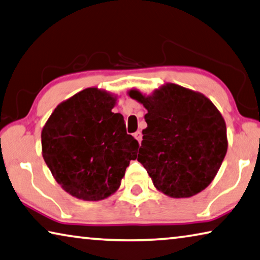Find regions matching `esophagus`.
Instances as JSON below:
<instances>
[{
    "instance_id": "1",
    "label": "esophagus",
    "mask_w": 260,
    "mask_h": 260,
    "mask_svg": "<svg viewBox=\"0 0 260 260\" xmlns=\"http://www.w3.org/2000/svg\"><path fill=\"white\" fill-rule=\"evenodd\" d=\"M134 138L138 140L139 142H141V140H142V133L140 131H138V132H135L134 133Z\"/></svg>"
}]
</instances>
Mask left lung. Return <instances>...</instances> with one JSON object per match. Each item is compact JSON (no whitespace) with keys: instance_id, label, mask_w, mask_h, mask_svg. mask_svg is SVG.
<instances>
[{"instance_id":"1","label":"left lung","mask_w":260,"mask_h":260,"mask_svg":"<svg viewBox=\"0 0 260 260\" xmlns=\"http://www.w3.org/2000/svg\"><path fill=\"white\" fill-rule=\"evenodd\" d=\"M128 93L148 111L138 160L155 187L171 198H189L207 187L228 148L224 119L215 105L174 83L151 96L135 89Z\"/></svg>"}]
</instances>
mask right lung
Listing matches in <instances>:
<instances>
[{
  "instance_id": "right-lung-1",
  "label": "right lung",
  "mask_w": 260,
  "mask_h": 260,
  "mask_svg": "<svg viewBox=\"0 0 260 260\" xmlns=\"http://www.w3.org/2000/svg\"><path fill=\"white\" fill-rule=\"evenodd\" d=\"M117 98L97 88L82 90L53 111L41 132L43 157L69 194L98 201L117 191L139 142L126 132Z\"/></svg>"
}]
</instances>
